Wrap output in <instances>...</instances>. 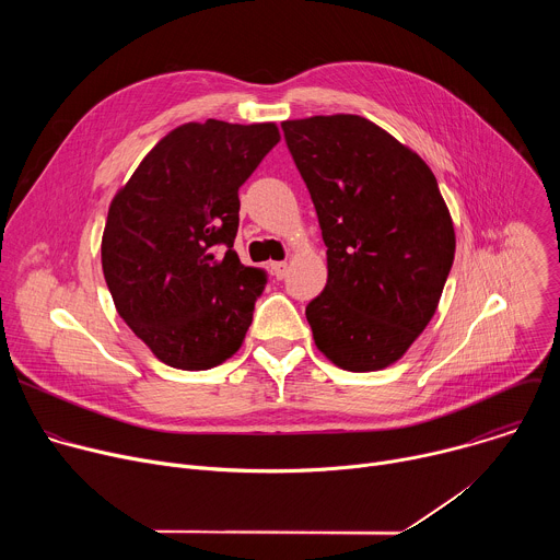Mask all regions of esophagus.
<instances>
[{
  "mask_svg": "<svg viewBox=\"0 0 560 560\" xmlns=\"http://www.w3.org/2000/svg\"><path fill=\"white\" fill-rule=\"evenodd\" d=\"M270 270H272L275 279H283L288 275V264L285 261H275V264H270Z\"/></svg>",
  "mask_w": 560,
  "mask_h": 560,
  "instance_id": "1",
  "label": "esophagus"
}]
</instances>
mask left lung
I'll return each mask as SVG.
<instances>
[{
    "label": "left lung",
    "mask_w": 560,
    "mask_h": 560,
    "mask_svg": "<svg viewBox=\"0 0 560 560\" xmlns=\"http://www.w3.org/2000/svg\"><path fill=\"white\" fill-rule=\"evenodd\" d=\"M328 248V283L305 316L335 365L398 361L436 312L454 225L423 159L359 115L283 121Z\"/></svg>",
    "instance_id": "8db88e82"
}]
</instances>
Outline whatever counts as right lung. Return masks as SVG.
<instances>
[{
	"instance_id": "obj_1",
	"label": "right lung",
	"mask_w": 560,
	"mask_h": 560,
	"mask_svg": "<svg viewBox=\"0 0 560 560\" xmlns=\"http://www.w3.org/2000/svg\"><path fill=\"white\" fill-rule=\"evenodd\" d=\"M277 141L275 124H184L110 203L108 290L130 330L171 368L208 370L242 348L268 272L232 248L238 188Z\"/></svg>"
}]
</instances>
